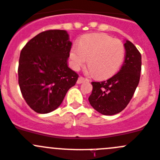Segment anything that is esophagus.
Returning a JSON list of instances; mask_svg holds the SVG:
<instances>
[{"mask_svg":"<svg viewBox=\"0 0 160 160\" xmlns=\"http://www.w3.org/2000/svg\"><path fill=\"white\" fill-rule=\"evenodd\" d=\"M88 81H89V80H88L87 78H85L83 77H79L78 79L77 83L78 84H81V83L85 82H88Z\"/></svg>","mask_w":160,"mask_h":160,"instance_id":"1","label":"esophagus"}]
</instances>
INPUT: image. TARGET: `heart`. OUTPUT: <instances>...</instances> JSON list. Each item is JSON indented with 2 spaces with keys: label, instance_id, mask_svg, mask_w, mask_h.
<instances>
[{
  "label": "heart",
  "instance_id": "b5f03b06",
  "mask_svg": "<svg viewBox=\"0 0 160 160\" xmlns=\"http://www.w3.org/2000/svg\"><path fill=\"white\" fill-rule=\"evenodd\" d=\"M125 55L124 43L103 33H91L83 36L78 47L73 46L69 53L70 65L75 70L85 66L98 79H106L117 72Z\"/></svg>",
  "mask_w": 160,
  "mask_h": 160
}]
</instances>
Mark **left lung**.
Listing matches in <instances>:
<instances>
[{"label":"left lung","instance_id":"obj_1","mask_svg":"<svg viewBox=\"0 0 160 160\" xmlns=\"http://www.w3.org/2000/svg\"><path fill=\"white\" fill-rule=\"evenodd\" d=\"M124 62L120 71L107 81L93 82L89 102L103 115L121 112L131 101L140 82L141 55L129 40H125Z\"/></svg>","mask_w":160,"mask_h":160}]
</instances>
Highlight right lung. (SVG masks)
Listing matches in <instances>:
<instances>
[{"label": "right lung", "mask_w": 160, "mask_h": 160, "mask_svg": "<svg viewBox=\"0 0 160 160\" xmlns=\"http://www.w3.org/2000/svg\"><path fill=\"white\" fill-rule=\"evenodd\" d=\"M71 44L67 31L48 30L32 38L22 49L19 86L35 112L44 114L56 109L75 85L78 75L67 63Z\"/></svg>", "instance_id": "add662e5"}]
</instances>
